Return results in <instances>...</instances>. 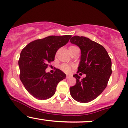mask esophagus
I'll return each instance as SVG.
<instances>
[{"label": "esophagus", "mask_w": 128, "mask_h": 128, "mask_svg": "<svg viewBox=\"0 0 128 128\" xmlns=\"http://www.w3.org/2000/svg\"><path fill=\"white\" fill-rule=\"evenodd\" d=\"M70 77H71V75H67L66 78H70Z\"/></svg>", "instance_id": "obj_1"}]
</instances>
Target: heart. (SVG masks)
Returning <instances> with one entry per match:
<instances>
[{
    "mask_svg": "<svg viewBox=\"0 0 128 128\" xmlns=\"http://www.w3.org/2000/svg\"><path fill=\"white\" fill-rule=\"evenodd\" d=\"M74 47H76L75 46H70V47H69L68 49L74 48ZM60 67H61V69L62 70L66 73H69V72H70L72 70V67L68 65V64H62V65H61Z\"/></svg>",
    "mask_w": 128,
    "mask_h": 128,
    "instance_id": "b5f03b06",
    "label": "heart"
}]
</instances>
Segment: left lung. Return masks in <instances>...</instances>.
<instances>
[{
    "mask_svg": "<svg viewBox=\"0 0 128 128\" xmlns=\"http://www.w3.org/2000/svg\"><path fill=\"white\" fill-rule=\"evenodd\" d=\"M70 42L81 50L78 72L86 75L82 80L77 74L73 75L76 82L70 88V92L76 102L88 103L99 96L107 86L112 74L111 60L104 47L88 38L75 36Z\"/></svg>",
    "mask_w": 128,
    "mask_h": 128,
    "instance_id": "obj_1",
    "label": "left lung"
}]
</instances>
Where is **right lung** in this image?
<instances>
[{
  "mask_svg": "<svg viewBox=\"0 0 128 128\" xmlns=\"http://www.w3.org/2000/svg\"><path fill=\"white\" fill-rule=\"evenodd\" d=\"M71 35L50 36L31 42L22 49L19 67L20 79L26 90L40 100L48 99L55 94L58 84L66 77L56 68L52 74L46 73L48 62L53 61L56 52L65 46Z\"/></svg>",
  "mask_w": 128,
  "mask_h": 128,
  "instance_id": "obj_1",
  "label": "right lung"
}]
</instances>
